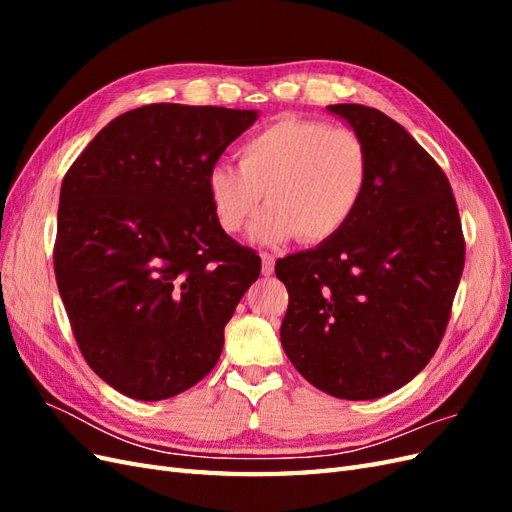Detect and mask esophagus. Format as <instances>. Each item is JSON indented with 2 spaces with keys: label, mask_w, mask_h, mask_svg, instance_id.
<instances>
[{
  "label": "esophagus",
  "mask_w": 512,
  "mask_h": 512,
  "mask_svg": "<svg viewBox=\"0 0 512 512\" xmlns=\"http://www.w3.org/2000/svg\"><path fill=\"white\" fill-rule=\"evenodd\" d=\"M260 260H262V275H271L275 271V258L267 252H262Z\"/></svg>",
  "instance_id": "esophagus-1"
}]
</instances>
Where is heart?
Returning <instances> with one entry per match:
<instances>
[{"mask_svg": "<svg viewBox=\"0 0 512 512\" xmlns=\"http://www.w3.org/2000/svg\"><path fill=\"white\" fill-rule=\"evenodd\" d=\"M369 170V149L359 132L282 117L245 138L239 166H213L207 188L215 220L228 235L250 222L265 192L269 207L254 222L252 237L260 243L297 237L318 245L354 218Z\"/></svg>", "mask_w": 512, "mask_h": 512, "instance_id": "obj_1", "label": "heart"}]
</instances>
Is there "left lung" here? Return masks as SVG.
<instances>
[{
	"label": "left lung",
	"mask_w": 512,
	"mask_h": 512,
	"mask_svg": "<svg viewBox=\"0 0 512 512\" xmlns=\"http://www.w3.org/2000/svg\"><path fill=\"white\" fill-rule=\"evenodd\" d=\"M369 149V183L337 237L275 262L288 288L282 346L299 374L339 399L401 389L436 354L466 262L444 170L384 113L333 104Z\"/></svg>",
	"instance_id": "obj_1"
}]
</instances>
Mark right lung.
<instances>
[{
	"label": "right lung",
	"instance_id": "right-lung-1",
	"mask_svg": "<svg viewBox=\"0 0 512 512\" xmlns=\"http://www.w3.org/2000/svg\"><path fill=\"white\" fill-rule=\"evenodd\" d=\"M224 106L147 104L113 119L61 183L55 280L87 365L141 401L218 363L260 258L220 228L209 173L256 121Z\"/></svg>",
	"mask_w": 512,
	"mask_h": 512
}]
</instances>
